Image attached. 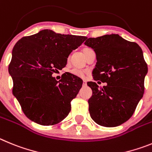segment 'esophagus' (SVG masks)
<instances>
[{"label":"esophagus","instance_id":"1","mask_svg":"<svg viewBox=\"0 0 152 152\" xmlns=\"http://www.w3.org/2000/svg\"><path fill=\"white\" fill-rule=\"evenodd\" d=\"M86 85H87V83H86V81L83 82V86H86Z\"/></svg>","mask_w":152,"mask_h":152}]
</instances>
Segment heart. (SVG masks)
Returning <instances> with one entry per match:
<instances>
[{"label":"heart","mask_w":152,"mask_h":152,"mask_svg":"<svg viewBox=\"0 0 152 152\" xmlns=\"http://www.w3.org/2000/svg\"><path fill=\"white\" fill-rule=\"evenodd\" d=\"M91 49L89 48H83V54H84V56L86 57V55H87V54H88V52H90L91 51ZM71 73L73 75H74V76H78V77H85V76L87 75V73H88V72L86 70H83V69H73V70H71Z\"/></svg>","instance_id":"heart-1"}]
</instances>
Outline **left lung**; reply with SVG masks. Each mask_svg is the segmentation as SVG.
<instances>
[{"label":"left lung","instance_id":"left-lung-1","mask_svg":"<svg viewBox=\"0 0 152 152\" xmlns=\"http://www.w3.org/2000/svg\"><path fill=\"white\" fill-rule=\"evenodd\" d=\"M86 39L85 45L96 54L93 79L107 83L103 87L87 83L92 90L88 101L90 116L98 125L117 126L132 117L144 94L148 66L142 50L116 34Z\"/></svg>","mask_w":152,"mask_h":152}]
</instances>
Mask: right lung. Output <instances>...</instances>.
<instances>
[{
	"label": "right lung",
	"mask_w": 152,
	"mask_h": 152,
	"mask_svg": "<svg viewBox=\"0 0 152 152\" xmlns=\"http://www.w3.org/2000/svg\"><path fill=\"white\" fill-rule=\"evenodd\" d=\"M86 39L44 29L16 42L8 70L13 95L29 120L54 125L69 114L71 101L82 88L83 80L66 73L57 81L52 74L66 66L69 54Z\"/></svg>",
	"instance_id": "right-lung-1"
}]
</instances>
